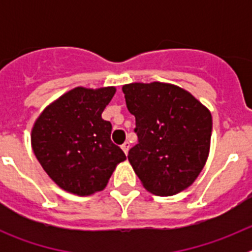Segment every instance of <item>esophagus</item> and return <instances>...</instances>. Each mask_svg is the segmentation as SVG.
<instances>
[{
	"mask_svg": "<svg viewBox=\"0 0 252 252\" xmlns=\"http://www.w3.org/2000/svg\"><path fill=\"white\" fill-rule=\"evenodd\" d=\"M122 150H124V153L126 154V155H127V153H128V149H130V142L128 141H126V142H124V144H122Z\"/></svg>",
	"mask_w": 252,
	"mask_h": 252,
	"instance_id": "esophagus-1",
	"label": "esophagus"
}]
</instances>
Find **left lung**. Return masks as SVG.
I'll return each instance as SVG.
<instances>
[{"instance_id":"left-lung-1","label":"left lung","mask_w":252,"mask_h":252,"mask_svg":"<svg viewBox=\"0 0 252 252\" xmlns=\"http://www.w3.org/2000/svg\"><path fill=\"white\" fill-rule=\"evenodd\" d=\"M139 142L128 161L141 184L169 197L194 183L208 159L212 115L188 91L162 82L122 87Z\"/></svg>"}]
</instances>
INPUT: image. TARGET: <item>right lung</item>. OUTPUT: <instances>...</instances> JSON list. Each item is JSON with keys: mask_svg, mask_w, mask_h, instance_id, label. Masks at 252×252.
Returning <instances> with one entry per match:
<instances>
[{"mask_svg": "<svg viewBox=\"0 0 252 252\" xmlns=\"http://www.w3.org/2000/svg\"><path fill=\"white\" fill-rule=\"evenodd\" d=\"M115 87H75L44 108L31 130V148L57 186L77 195L106 188L124 151L111 141V122L102 112Z\"/></svg>", "mask_w": 252, "mask_h": 252, "instance_id": "add662e5", "label": "right lung"}]
</instances>
